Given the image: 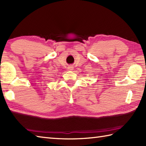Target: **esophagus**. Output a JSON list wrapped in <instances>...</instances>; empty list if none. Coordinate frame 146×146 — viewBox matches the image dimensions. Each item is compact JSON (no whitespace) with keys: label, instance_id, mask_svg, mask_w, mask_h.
I'll return each mask as SVG.
<instances>
[{"label":"esophagus","instance_id":"esophagus-1","mask_svg":"<svg viewBox=\"0 0 146 146\" xmlns=\"http://www.w3.org/2000/svg\"><path fill=\"white\" fill-rule=\"evenodd\" d=\"M68 70H70V71H72L73 70V66H69L68 67Z\"/></svg>","mask_w":146,"mask_h":146}]
</instances>
